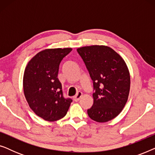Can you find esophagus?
Segmentation results:
<instances>
[{
    "label": "esophagus",
    "instance_id": "1",
    "mask_svg": "<svg viewBox=\"0 0 155 155\" xmlns=\"http://www.w3.org/2000/svg\"><path fill=\"white\" fill-rule=\"evenodd\" d=\"M82 96V93L81 92H78L77 93V94L75 95V97H74V100H75V101H78L80 100V99L81 98Z\"/></svg>",
    "mask_w": 155,
    "mask_h": 155
}]
</instances>
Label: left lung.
<instances>
[{
    "instance_id": "obj_1",
    "label": "left lung",
    "mask_w": 155,
    "mask_h": 155,
    "mask_svg": "<svg viewBox=\"0 0 155 155\" xmlns=\"http://www.w3.org/2000/svg\"><path fill=\"white\" fill-rule=\"evenodd\" d=\"M93 81L94 103L87 114L104 123L116 117L124 109L130 92V78L126 63L111 48L84 46L77 49Z\"/></svg>"
}]
</instances>
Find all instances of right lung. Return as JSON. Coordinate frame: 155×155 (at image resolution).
Masks as SVG:
<instances>
[{
	"label": "right lung",
	"mask_w": 155,
	"mask_h": 155,
	"mask_svg": "<svg viewBox=\"0 0 155 155\" xmlns=\"http://www.w3.org/2000/svg\"><path fill=\"white\" fill-rule=\"evenodd\" d=\"M71 48L41 51L29 61L25 70L23 88L31 109L48 121H55L66 115L71 99L63 97L58 78L59 65Z\"/></svg>",
	"instance_id": "add662e5"
}]
</instances>
